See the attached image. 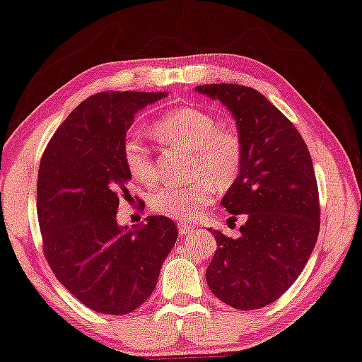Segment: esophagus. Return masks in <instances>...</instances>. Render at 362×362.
Masks as SVG:
<instances>
[{
  "label": "esophagus",
  "mask_w": 362,
  "mask_h": 362,
  "mask_svg": "<svg viewBox=\"0 0 362 362\" xmlns=\"http://www.w3.org/2000/svg\"><path fill=\"white\" fill-rule=\"evenodd\" d=\"M190 230H192V226L190 224H187V223H180L179 224V234L182 237L187 235V234H190Z\"/></svg>",
  "instance_id": "1"
}]
</instances>
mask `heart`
<instances>
[{
	"label": "heart",
	"mask_w": 362,
	"mask_h": 362,
	"mask_svg": "<svg viewBox=\"0 0 362 362\" xmlns=\"http://www.w3.org/2000/svg\"><path fill=\"white\" fill-rule=\"evenodd\" d=\"M151 129L159 141L193 153V175H204L187 185L169 183L159 188L151 198L154 211L177 221H190L214 202V183L228 188L239 177L244 158L240 136L234 129L221 128L211 112L180 107L160 117ZM122 158L136 182L151 187L159 180L151 149L139 136H128L123 141Z\"/></svg>",
	"instance_id": "1"
}]
</instances>
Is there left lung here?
<instances>
[{"label": "left lung", "instance_id": "obj_1", "mask_svg": "<svg viewBox=\"0 0 362 362\" xmlns=\"http://www.w3.org/2000/svg\"><path fill=\"white\" fill-rule=\"evenodd\" d=\"M195 90L233 113L244 153L221 204L247 221L237 239L213 230L218 249L206 283L234 309H260L288 291L315 247L320 204L314 165L298 129L258 90L239 84Z\"/></svg>", "mask_w": 362, "mask_h": 362}]
</instances>
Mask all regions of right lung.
Here are the masks:
<instances>
[{
  "label": "right lung",
  "mask_w": 362,
  "mask_h": 362,
  "mask_svg": "<svg viewBox=\"0 0 362 362\" xmlns=\"http://www.w3.org/2000/svg\"><path fill=\"white\" fill-rule=\"evenodd\" d=\"M167 93H99L66 117L42 156L37 179L43 252L60 281L86 307L125 315L144 304L177 240L174 221L118 226L132 180L122 146L134 115Z\"/></svg>",
  "instance_id": "obj_1"
}]
</instances>
